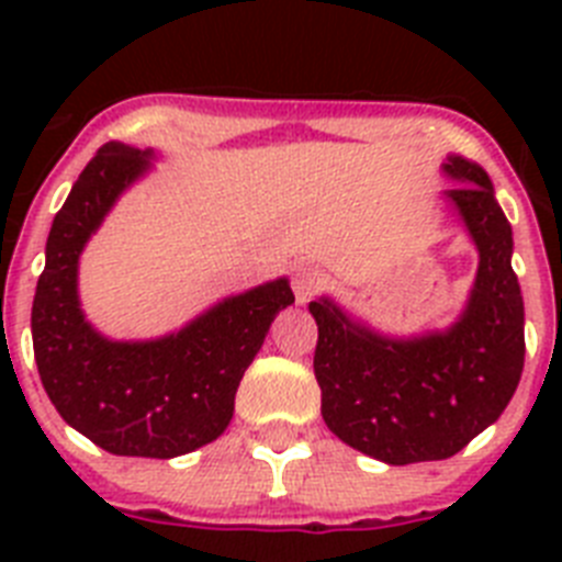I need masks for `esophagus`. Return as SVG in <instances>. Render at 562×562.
<instances>
[{"mask_svg":"<svg viewBox=\"0 0 562 562\" xmlns=\"http://www.w3.org/2000/svg\"><path fill=\"white\" fill-rule=\"evenodd\" d=\"M321 286H324V276L317 270H312V267H301V270H295V276H292V292H295L297 304H310L312 297L321 292Z\"/></svg>","mask_w":562,"mask_h":562,"instance_id":"34e87169","label":"esophagus"}]
</instances>
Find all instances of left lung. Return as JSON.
Wrapping results in <instances>:
<instances>
[{"label":"left lung","instance_id":"obj_1","mask_svg":"<svg viewBox=\"0 0 562 562\" xmlns=\"http://www.w3.org/2000/svg\"><path fill=\"white\" fill-rule=\"evenodd\" d=\"M464 186L445 191L479 250V272L456 324L389 337L329 295L312 301L315 376L326 428L385 464L441 461L504 414L524 371V297L513 270V227L484 168L459 154L441 162Z\"/></svg>","mask_w":562,"mask_h":562}]
</instances>
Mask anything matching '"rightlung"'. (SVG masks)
Instances as JSON below:
<instances>
[{
	"label": "right lung",
	"instance_id": "add662e5",
	"mask_svg": "<svg viewBox=\"0 0 562 562\" xmlns=\"http://www.w3.org/2000/svg\"><path fill=\"white\" fill-rule=\"evenodd\" d=\"M154 157L106 143L87 162L49 227L30 326L42 385L69 428L106 453L173 459L225 434L238 382L295 295L276 278L154 340H109L89 324L78 297L81 252Z\"/></svg>",
	"mask_w": 562,
	"mask_h": 562
}]
</instances>
